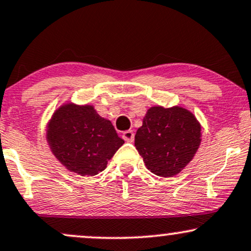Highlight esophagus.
Instances as JSON below:
<instances>
[{"label":"esophagus","instance_id":"esophagus-1","mask_svg":"<svg viewBox=\"0 0 251 251\" xmlns=\"http://www.w3.org/2000/svg\"><path fill=\"white\" fill-rule=\"evenodd\" d=\"M123 139L125 141H127V143H133V140H134L133 131H131V129H129V131L124 132V133H123Z\"/></svg>","mask_w":251,"mask_h":251}]
</instances>
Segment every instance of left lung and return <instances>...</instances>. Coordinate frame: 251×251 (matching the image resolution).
<instances>
[{
  "label": "left lung",
  "mask_w": 251,
  "mask_h": 251,
  "mask_svg": "<svg viewBox=\"0 0 251 251\" xmlns=\"http://www.w3.org/2000/svg\"><path fill=\"white\" fill-rule=\"evenodd\" d=\"M201 124L182 106L156 105L147 110L134 138L147 170L162 177L179 174L201 144Z\"/></svg>",
  "instance_id": "8db88e82"
}]
</instances>
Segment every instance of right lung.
Segmentation results:
<instances>
[{
  "label": "right lung",
  "mask_w": 251,
  "mask_h": 251,
  "mask_svg": "<svg viewBox=\"0 0 251 251\" xmlns=\"http://www.w3.org/2000/svg\"><path fill=\"white\" fill-rule=\"evenodd\" d=\"M47 141L66 170L80 176H93L106 168L124 140L112 123L97 113L93 105L65 102L47 125Z\"/></svg>",
  "instance_id": "obj_1"
}]
</instances>
